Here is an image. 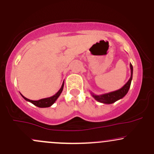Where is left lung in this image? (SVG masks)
<instances>
[{
    "label": "left lung",
    "instance_id": "1",
    "mask_svg": "<svg viewBox=\"0 0 154 154\" xmlns=\"http://www.w3.org/2000/svg\"><path fill=\"white\" fill-rule=\"evenodd\" d=\"M130 68H131V78L128 80V81L125 84L122 86V88H120V89L116 90V91L109 92V93L103 94L100 95H97L94 94L93 92L91 91V94L92 97L94 98L97 102L103 103V104H112V103L117 102L119 99H121L122 98L127 94V93L129 91V88L131 87V81L132 79H133V68L132 64L131 63L130 64Z\"/></svg>",
    "mask_w": 154,
    "mask_h": 154
}]
</instances>
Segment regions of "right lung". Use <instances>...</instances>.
<instances>
[{"label": "right lung", "instance_id": "add662e5", "mask_svg": "<svg viewBox=\"0 0 154 154\" xmlns=\"http://www.w3.org/2000/svg\"><path fill=\"white\" fill-rule=\"evenodd\" d=\"M63 86H64V81H63L62 86H61V88H60V90L57 93L55 94V95L52 96L50 97H48V98H45V99H39V100H37V101H34V100H30V99L26 98L24 97L22 94H21L22 96V97L25 100L28 101L31 103L34 104V105L38 106V107H41V108H45V107H49V106H52L54 103L55 102V101L57 100V98L60 97V94L62 93L63 90Z\"/></svg>", "mask_w": 154, "mask_h": 154}]
</instances>
